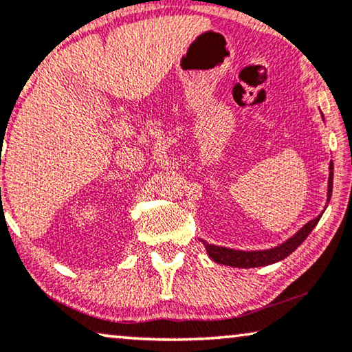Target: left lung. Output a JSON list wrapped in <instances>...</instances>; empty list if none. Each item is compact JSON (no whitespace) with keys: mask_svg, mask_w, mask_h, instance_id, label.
Returning <instances> with one entry per match:
<instances>
[{"mask_svg":"<svg viewBox=\"0 0 352 352\" xmlns=\"http://www.w3.org/2000/svg\"><path fill=\"white\" fill-rule=\"evenodd\" d=\"M322 118H324V115H322ZM329 170H330V175H329V189H327V205H329L330 201L331 187H333V163L331 162H330ZM320 216H317L316 219H312L307 224L302 226V228L298 230L293 237L288 239L287 242H283L278 245V247H274L269 250L243 252V250H234V248H226V247H218V245L206 243L205 240H201V242L205 245L208 256L218 264H224V266H230V267H243V269L269 266V264L282 261V259H285L288 254L295 252V250L305 242L307 235L312 232V229L316 228V224L319 223Z\"/></svg>","mask_w":352,"mask_h":352,"instance_id":"8db88e82","label":"left lung"}]
</instances>
